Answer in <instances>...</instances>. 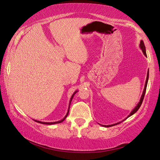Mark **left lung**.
<instances>
[{
  "label": "left lung",
  "mask_w": 160,
  "mask_h": 160,
  "mask_svg": "<svg viewBox=\"0 0 160 160\" xmlns=\"http://www.w3.org/2000/svg\"><path fill=\"white\" fill-rule=\"evenodd\" d=\"M139 48H141L143 54L145 55V56L147 57V54H146V49H145V46H144V42L142 41V40H141L140 41V43H139ZM148 78H149V70L148 72V75H147V78H146V81H145V85H144V90H143V92H142V95L141 98H140V100H139V102H138V105H137L136 107L133 109L132 111L130 112V115H129L128 117H127V118H128L129 117L132 116V115H134L137 111H138L139 110V108H140V106L142 105V101H143V99H144V95H145V92H146V88H147V85H148ZM126 118V119H127ZM123 120V121H124ZM120 122H118V123H115V124H113V125H101L103 127H105V128H109V127H112V126H114L117 125V124H119Z\"/></svg>",
  "instance_id": "left-lung-1"
}]
</instances>
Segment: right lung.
I'll return each instance as SVG.
<instances>
[{"instance_id":"1","label":"right lung","mask_w":160,"mask_h":160,"mask_svg":"<svg viewBox=\"0 0 160 160\" xmlns=\"http://www.w3.org/2000/svg\"><path fill=\"white\" fill-rule=\"evenodd\" d=\"M78 92V90H76L75 92L72 94V97H71V98H70V104H69V108H68V112H67V114H66V115H65V117H64V118H62L61 120H59V121H57V122H41V121H39V120H35V122H38V123H41V124H44V125H54V124H58V123H60V122H63L65 120V119L67 118V116L68 115V113H69V110H70V103H71V101H72V98H73V97H74V95H75V94Z\"/></svg>"}]
</instances>
